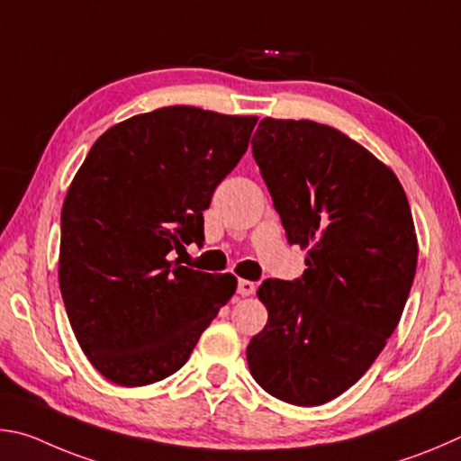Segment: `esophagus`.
Masks as SVG:
<instances>
[{"instance_id":"esophagus-1","label":"esophagus","mask_w":461,"mask_h":461,"mask_svg":"<svg viewBox=\"0 0 461 461\" xmlns=\"http://www.w3.org/2000/svg\"><path fill=\"white\" fill-rule=\"evenodd\" d=\"M239 294L247 297V295H253L255 294V284L249 279H239Z\"/></svg>"}]
</instances>
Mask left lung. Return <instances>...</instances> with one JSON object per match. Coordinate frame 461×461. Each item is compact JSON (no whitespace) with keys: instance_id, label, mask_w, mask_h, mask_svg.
<instances>
[{"instance_id":"8db88e82","label":"left lung","mask_w":461,"mask_h":461,"mask_svg":"<svg viewBox=\"0 0 461 461\" xmlns=\"http://www.w3.org/2000/svg\"><path fill=\"white\" fill-rule=\"evenodd\" d=\"M251 145L308 269L263 281L269 318L247 346L249 370L279 401L324 405L373 366L399 326L419 255L409 200L389 166L330 125L265 117Z\"/></svg>"}]
</instances>
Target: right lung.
<instances>
[{
  "label": "right lung",
  "mask_w": 461,
  "mask_h": 461,
  "mask_svg": "<svg viewBox=\"0 0 461 461\" xmlns=\"http://www.w3.org/2000/svg\"><path fill=\"white\" fill-rule=\"evenodd\" d=\"M257 117L188 104L107 129L72 180L60 216L59 284L78 346L119 386L180 370L237 292L167 259L204 240L202 212L249 148Z\"/></svg>",
  "instance_id": "add662e5"
}]
</instances>
